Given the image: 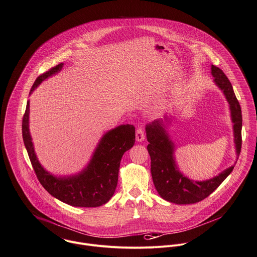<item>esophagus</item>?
Masks as SVG:
<instances>
[{
  "mask_svg": "<svg viewBox=\"0 0 257 257\" xmlns=\"http://www.w3.org/2000/svg\"><path fill=\"white\" fill-rule=\"evenodd\" d=\"M144 139H145L144 130H143L141 127H139V128L136 130V140H137V142H142Z\"/></svg>",
  "mask_w": 257,
  "mask_h": 257,
  "instance_id": "34e87169",
  "label": "esophagus"
}]
</instances>
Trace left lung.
<instances>
[{"label":"left lung","instance_id":"8db88e82","mask_svg":"<svg viewBox=\"0 0 257 257\" xmlns=\"http://www.w3.org/2000/svg\"><path fill=\"white\" fill-rule=\"evenodd\" d=\"M214 83L223 92L229 104L230 117L233 123V135L236 160L233 165L224 169L218 176L206 181H194L185 176L176 160L177 146L168 133L173 126L175 116L165 114L163 119L154 120L145 126L146 138L149 144L147 150L151 159V176L159 196L170 203L189 205L201 202L210 196L232 173L241 151L242 115L239 102L234 94L232 84L225 73L217 66L211 65Z\"/></svg>","mask_w":257,"mask_h":257}]
</instances>
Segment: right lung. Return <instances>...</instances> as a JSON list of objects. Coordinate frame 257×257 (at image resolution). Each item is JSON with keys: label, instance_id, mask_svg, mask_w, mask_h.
Wrapping results in <instances>:
<instances>
[{"label": "right lung", "instance_id": "add662e5", "mask_svg": "<svg viewBox=\"0 0 257 257\" xmlns=\"http://www.w3.org/2000/svg\"><path fill=\"white\" fill-rule=\"evenodd\" d=\"M62 67L63 63H59L38 76L29 95L42 81L58 73ZM29 113L30 101L27 102L23 117L22 134L30 161L42 187L52 197L72 207L94 208L108 203L118 184L121 158L135 143V127L125 124L107 131L98 142L90 161L80 172L69 176H55L38 160L29 129Z\"/></svg>", "mask_w": 257, "mask_h": 257}]
</instances>
